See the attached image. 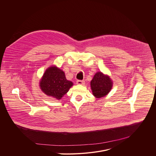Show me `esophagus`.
<instances>
[{
	"instance_id": "1",
	"label": "esophagus",
	"mask_w": 156,
	"mask_h": 156,
	"mask_svg": "<svg viewBox=\"0 0 156 156\" xmlns=\"http://www.w3.org/2000/svg\"><path fill=\"white\" fill-rule=\"evenodd\" d=\"M77 85H85V81L84 80H77L76 82Z\"/></svg>"
}]
</instances>
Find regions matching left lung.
<instances>
[{
    "label": "left lung",
    "instance_id": "8db88e82",
    "mask_svg": "<svg viewBox=\"0 0 156 156\" xmlns=\"http://www.w3.org/2000/svg\"><path fill=\"white\" fill-rule=\"evenodd\" d=\"M112 83L108 76L103 74L101 72H98L90 82L93 95L98 98L105 96L112 89Z\"/></svg>",
    "mask_w": 156,
    "mask_h": 156
}]
</instances>
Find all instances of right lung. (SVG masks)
I'll use <instances>...</instances> for the list:
<instances>
[{
  "label": "right lung",
  "instance_id": "right-lung-1",
  "mask_svg": "<svg viewBox=\"0 0 156 156\" xmlns=\"http://www.w3.org/2000/svg\"><path fill=\"white\" fill-rule=\"evenodd\" d=\"M73 86L67 80L64 72L56 67H51L44 72L40 82L41 89L48 96L60 99Z\"/></svg>",
  "mask_w": 156,
  "mask_h": 156
}]
</instances>
